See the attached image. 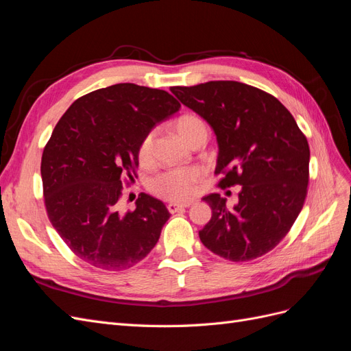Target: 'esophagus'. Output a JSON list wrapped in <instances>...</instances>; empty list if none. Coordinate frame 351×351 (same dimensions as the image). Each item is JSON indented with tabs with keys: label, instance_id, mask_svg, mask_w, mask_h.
<instances>
[{
	"label": "esophagus",
	"instance_id": "34e87169",
	"mask_svg": "<svg viewBox=\"0 0 351 351\" xmlns=\"http://www.w3.org/2000/svg\"><path fill=\"white\" fill-rule=\"evenodd\" d=\"M189 206H190V202H187V204H174V202H171V204L167 205V209H168V212H171V214H176V212L183 210Z\"/></svg>",
	"mask_w": 351,
	"mask_h": 351
}]
</instances>
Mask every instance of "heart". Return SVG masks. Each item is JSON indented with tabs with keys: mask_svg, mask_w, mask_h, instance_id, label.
Wrapping results in <instances>:
<instances>
[{
	"mask_svg": "<svg viewBox=\"0 0 351 351\" xmlns=\"http://www.w3.org/2000/svg\"><path fill=\"white\" fill-rule=\"evenodd\" d=\"M206 127L205 121L195 114H183L176 121V129L178 134L189 142L192 137ZM154 130L146 133L139 145V161L146 164L151 161L152 156V143H154ZM205 171L200 167H180L169 168L152 178L151 190L152 192L167 200L184 202L196 196L199 190V183L204 180Z\"/></svg>",
	"mask_w": 351,
	"mask_h": 351,
	"instance_id": "b5f03b06",
	"label": "heart"
}]
</instances>
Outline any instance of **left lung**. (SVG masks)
Masks as SVG:
<instances>
[{"label":"left lung","instance_id":"8db88e82","mask_svg":"<svg viewBox=\"0 0 351 351\" xmlns=\"http://www.w3.org/2000/svg\"><path fill=\"white\" fill-rule=\"evenodd\" d=\"M171 92L217 134V186H241L231 209L219 193L204 197L212 218L200 241L231 262L261 258L289 234L304 205L311 156L304 133L277 98L246 83L217 80Z\"/></svg>","mask_w":351,"mask_h":351}]
</instances>
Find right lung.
<instances>
[{
	"label": "right lung",
	"instance_id": "1",
	"mask_svg": "<svg viewBox=\"0 0 351 351\" xmlns=\"http://www.w3.org/2000/svg\"><path fill=\"white\" fill-rule=\"evenodd\" d=\"M180 107L165 90L119 83L83 95L57 123L40 161L44 204L62 241L92 267L123 271L155 247L165 205L141 193L121 215L120 199L143 136Z\"/></svg>",
	"mask_w": 351,
	"mask_h": 351
}]
</instances>
